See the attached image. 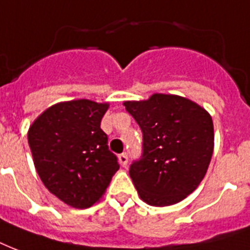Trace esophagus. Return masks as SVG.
Wrapping results in <instances>:
<instances>
[{"mask_svg":"<svg viewBox=\"0 0 250 250\" xmlns=\"http://www.w3.org/2000/svg\"><path fill=\"white\" fill-rule=\"evenodd\" d=\"M119 162H120V164L123 166V167H125V166H126V164H127V154H126V152H123V154H120Z\"/></svg>","mask_w":250,"mask_h":250,"instance_id":"obj_1","label":"esophagus"}]
</instances>
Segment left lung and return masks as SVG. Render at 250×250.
<instances>
[{
	"mask_svg": "<svg viewBox=\"0 0 250 250\" xmlns=\"http://www.w3.org/2000/svg\"><path fill=\"white\" fill-rule=\"evenodd\" d=\"M141 127L142 155L129 168L141 199L169 206L195 190L206 175L214 150L211 116L189 99L154 94L125 102Z\"/></svg>",
	"mask_w": 250,
	"mask_h": 250,
	"instance_id": "1",
	"label": "left lung"
}]
</instances>
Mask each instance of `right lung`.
<instances>
[{
    "mask_svg": "<svg viewBox=\"0 0 250 250\" xmlns=\"http://www.w3.org/2000/svg\"><path fill=\"white\" fill-rule=\"evenodd\" d=\"M108 107L87 99L55 104L28 130L42 184L73 208H87L98 202L120 168L100 127Z\"/></svg>",
    "mask_w": 250,
    "mask_h": 250,
    "instance_id": "1",
    "label": "right lung"
}]
</instances>
